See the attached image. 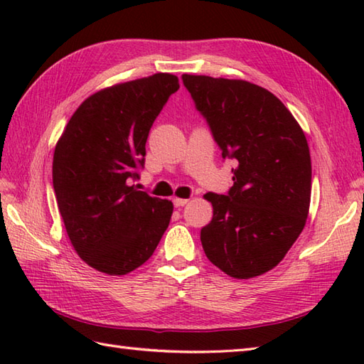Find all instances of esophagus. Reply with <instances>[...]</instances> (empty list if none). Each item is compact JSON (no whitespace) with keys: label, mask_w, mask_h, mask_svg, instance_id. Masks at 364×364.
Returning a JSON list of instances; mask_svg holds the SVG:
<instances>
[{"label":"esophagus","mask_w":364,"mask_h":364,"mask_svg":"<svg viewBox=\"0 0 364 364\" xmlns=\"http://www.w3.org/2000/svg\"><path fill=\"white\" fill-rule=\"evenodd\" d=\"M188 202L189 200L188 198H173V205L176 206V208H181V206H184V205H188Z\"/></svg>","instance_id":"34e87169"}]
</instances>
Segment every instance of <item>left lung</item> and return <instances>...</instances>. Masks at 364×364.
<instances>
[{
    "instance_id": "obj_1",
    "label": "left lung",
    "mask_w": 364,
    "mask_h": 364,
    "mask_svg": "<svg viewBox=\"0 0 364 364\" xmlns=\"http://www.w3.org/2000/svg\"><path fill=\"white\" fill-rule=\"evenodd\" d=\"M219 145L236 161L225 196L208 192L213 220L200 231L205 255L235 278L274 269L301 233L310 210L311 158L292 114L269 90L242 80L183 75Z\"/></svg>"
}]
</instances>
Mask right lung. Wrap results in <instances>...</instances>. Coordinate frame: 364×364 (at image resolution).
I'll list each match as a JSON object with an SVG mask.
<instances>
[{"instance_id":"add662e5","label":"right lung","mask_w":364,"mask_h":364,"mask_svg":"<svg viewBox=\"0 0 364 364\" xmlns=\"http://www.w3.org/2000/svg\"><path fill=\"white\" fill-rule=\"evenodd\" d=\"M178 78L156 73L84 100L53 156V188L67 235L82 261L125 275L149 259L168 227L173 205L129 186L145 164L153 122Z\"/></svg>"}]
</instances>
